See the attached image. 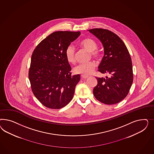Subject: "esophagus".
Here are the masks:
<instances>
[{"label":"esophagus","mask_w":154,"mask_h":154,"mask_svg":"<svg viewBox=\"0 0 154 154\" xmlns=\"http://www.w3.org/2000/svg\"><path fill=\"white\" fill-rule=\"evenodd\" d=\"M81 79H86L87 78H88V76L84 75H81Z\"/></svg>","instance_id":"esophagus-1"}]
</instances>
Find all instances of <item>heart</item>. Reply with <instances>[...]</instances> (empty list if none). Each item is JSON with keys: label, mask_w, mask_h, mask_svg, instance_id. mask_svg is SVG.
I'll use <instances>...</instances> for the list:
<instances>
[{"label": "heart", "mask_w": 154, "mask_h": 154, "mask_svg": "<svg viewBox=\"0 0 154 154\" xmlns=\"http://www.w3.org/2000/svg\"><path fill=\"white\" fill-rule=\"evenodd\" d=\"M79 44L86 50L91 52V55L94 58L98 59L100 57V54L99 51L97 50L98 47L97 43L93 39L90 38H85L79 42ZM75 47L73 45L68 46L65 50V56L66 60L72 64H74L75 63ZM95 66V63L93 61L79 64L75 67L74 72L75 74L89 75L93 73Z\"/></svg>", "instance_id": "b5f03b06"}]
</instances>
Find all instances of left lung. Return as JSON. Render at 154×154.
Masks as SVG:
<instances>
[{"label":"left lung","instance_id":"obj_1","mask_svg":"<svg viewBox=\"0 0 154 154\" xmlns=\"http://www.w3.org/2000/svg\"><path fill=\"white\" fill-rule=\"evenodd\" d=\"M88 31L99 39L104 48V55L98 71L111 75L109 77L96 78L98 84L94 88V95L104 104H116L126 97L133 83L129 52L120 38L112 32L99 28Z\"/></svg>","mask_w":154,"mask_h":154}]
</instances>
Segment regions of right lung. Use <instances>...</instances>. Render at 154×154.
<instances>
[{"label":"right lung","instance_id":"obj_1","mask_svg":"<svg viewBox=\"0 0 154 154\" xmlns=\"http://www.w3.org/2000/svg\"><path fill=\"white\" fill-rule=\"evenodd\" d=\"M80 34V32H54L33 51L29 79L34 95L46 107L60 109L73 99L80 75H71L65 50Z\"/></svg>","mask_w":154,"mask_h":154}]
</instances>
